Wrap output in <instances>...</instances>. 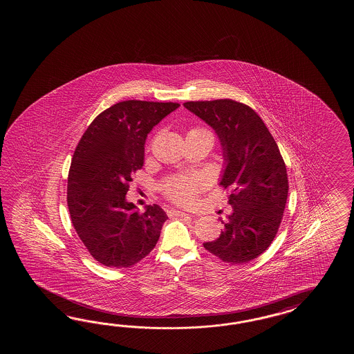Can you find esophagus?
I'll list each match as a JSON object with an SVG mask.
<instances>
[{"mask_svg": "<svg viewBox=\"0 0 354 354\" xmlns=\"http://www.w3.org/2000/svg\"><path fill=\"white\" fill-rule=\"evenodd\" d=\"M171 215H174V216H191L187 212H185V211L180 210H169L168 211Z\"/></svg>", "mask_w": 354, "mask_h": 354, "instance_id": "obj_1", "label": "esophagus"}]
</instances>
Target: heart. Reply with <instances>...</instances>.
Wrapping results in <instances>:
<instances>
[{
	"label": "heart",
	"instance_id": "obj_1",
	"mask_svg": "<svg viewBox=\"0 0 354 354\" xmlns=\"http://www.w3.org/2000/svg\"><path fill=\"white\" fill-rule=\"evenodd\" d=\"M189 133H210L201 128L192 129ZM206 180L203 176H178L167 180L165 185L166 195L178 203H191L195 198L196 194L205 187Z\"/></svg>",
	"mask_w": 354,
	"mask_h": 354
}]
</instances>
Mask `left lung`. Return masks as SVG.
Segmentation results:
<instances>
[{"label":"left lung","mask_w":354,"mask_h":354,"mask_svg":"<svg viewBox=\"0 0 354 354\" xmlns=\"http://www.w3.org/2000/svg\"><path fill=\"white\" fill-rule=\"evenodd\" d=\"M183 106L215 130L223 148L220 185L230 191L224 230L203 243L230 264L248 263L271 245L288 194L286 166L270 130L249 106L234 100L189 101Z\"/></svg>","instance_id":"obj_1"}]
</instances>
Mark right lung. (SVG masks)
Instances as JSON below:
<instances>
[{"label": "right lung", "instance_id": "add662e5", "mask_svg": "<svg viewBox=\"0 0 354 354\" xmlns=\"http://www.w3.org/2000/svg\"><path fill=\"white\" fill-rule=\"evenodd\" d=\"M178 107L139 100L115 104L91 122L75 148L68 174V209L80 239L104 266L131 267L158 241L166 212L158 205H147L139 212L127 194L131 176L143 167L147 136Z\"/></svg>", "mask_w": 354, "mask_h": 354}]
</instances>
